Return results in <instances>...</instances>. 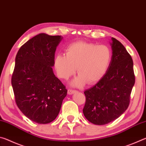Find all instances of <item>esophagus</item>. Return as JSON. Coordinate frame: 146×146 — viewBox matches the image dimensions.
Returning <instances> with one entry per match:
<instances>
[{
  "instance_id": "34e87169",
  "label": "esophagus",
  "mask_w": 146,
  "mask_h": 146,
  "mask_svg": "<svg viewBox=\"0 0 146 146\" xmlns=\"http://www.w3.org/2000/svg\"><path fill=\"white\" fill-rule=\"evenodd\" d=\"M76 92V90H68V93L69 95H72V94L75 93Z\"/></svg>"
}]
</instances>
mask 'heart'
Segmentation results:
<instances>
[{"instance_id":"heart-1","label":"heart","mask_w":146,"mask_h":146,"mask_svg":"<svg viewBox=\"0 0 146 146\" xmlns=\"http://www.w3.org/2000/svg\"><path fill=\"white\" fill-rule=\"evenodd\" d=\"M112 54L107 46L77 42L68 47L66 55L58 54L55 58V68L59 77L68 79L77 68L78 76L71 84L82 87L103 77L110 66Z\"/></svg>"}]
</instances>
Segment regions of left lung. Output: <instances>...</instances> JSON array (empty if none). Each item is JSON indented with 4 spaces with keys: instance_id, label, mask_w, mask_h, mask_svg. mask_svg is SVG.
Returning <instances> with one entry per match:
<instances>
[{
    "instance_id": "obj_1",
    "label": "left lung",
    "mask_w": 146,
    "mask_h": 146,
    "mask_svg": "<svg viewBox=\"0 0 146 146\" xmlns=\"http://www.w3.org/2000/svg\"><path fill=\"white\" fill-rule=\"evenodd\" d=\"M112 57L103 77L84 91L85 117L96 125L118 118L127 110L135 77L131 55L120 42L111 38Z\"/></svg>"
}]
</instances>
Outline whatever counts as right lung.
Returning <instances> with one entry per match:
<instances>
[{
  "label": "right lung",
  "instance_id": "obj_1",
  "mask_svg": "<svg viewBox=\"0 0 146 146\" xmlns=\"http://www.w3.org/2000/svg\"><path fill=\"white\" fill-rule=\"evenodd\" d=\"M61 36L40 33L21 47L11 85L19 110L29 119L48 123L55 119L68 91L52 67Z\"/></svg>",
  "mask_w": 146,
  "mask_h": 146
}]
</instances>
